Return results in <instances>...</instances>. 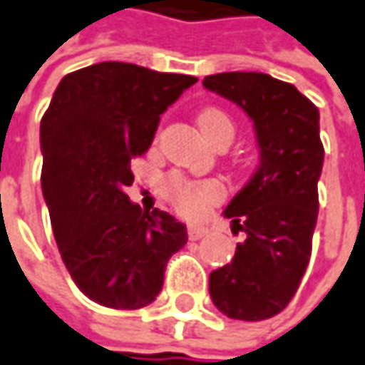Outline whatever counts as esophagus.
Returning a JSON list of instances; mask_svg holds the SVG:
<instances>
[{"mask_svg":"<svg viewBox=\"0 0 365 365\" xmlns=\"http://www.w3.org/2000/svg\"><path fill=\"white\" fill-rule=\"evenodd\" d=\"M207 234V230L204 226H190L187 228V236H190V240H200V238H204Z\"/></svg>","mask_w":365,"mask_h":365,"instance_id":"esophagus-1","label":"esophagus"}]
</instances>
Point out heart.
Listing matches in <instances>:
<instances>
[{"mask_svg":"<svg viewBox=\"0 0 365 365\" xmlns=\"http://www.w3.org/2000/svg\"><path fill=\"white\" fill-rule=\"evenodd\" d=\"M197 127L210 143L218 133H234L232 120L228 119V115L224 110L216 107H207L200 110ZM165 192L170 194L175 207L187 218H202L207 210L222 197L220 185H216L214 182H187L180 175H171L165 182Z\"/></svg>","mask_w":365,"mask_h":365,"instance_id":"b5f03b06","label":"heart"}]
</instances>
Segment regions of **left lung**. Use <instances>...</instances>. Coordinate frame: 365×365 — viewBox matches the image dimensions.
Instances as JSON below:
<instances>
[{"instance_id": "obj_1", "label": "left lung", "mask_w": 365, "mask_h": 365, "mask_svg": "<svg viewBox=\"0 0 365 365\" xmlns=\"http://www.w3.org/2000/svg\"><path fill=\"white\" fill-rule=\"evenodd\" d=\"M204 86L250 117L260 151L257 171L224 210L245 242L210 272V297L230 319H269L289 305L311 258L323 170L319 108L262 72L212 74Z\"/></svg>"}]
</instances>
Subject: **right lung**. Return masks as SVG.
Wrapping results in <instances>:
<instances>
[{
	"label": "right lung",
	"mask_w": 365,
	"mask_h": 365,
	"mask_svg": "<svg viewBox=\"0 0 365 365\" xmlns=\"http://www.w3.org/2000/svg\"><path fill=\"white\" fill-rule=\"evenodd\" d=\"M195 76L101 62L66 74L40 123L42 194L60 257L84 295L110 309L155 301L185 224L125 190L159 119Z\"/></svg>",
	"instance_id": "right-lung-1"
}]
</instances>
